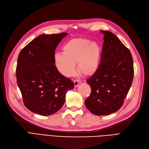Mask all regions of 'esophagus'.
Returning <instances> with one entry per match:
<instances>
[{
  "instance_id": "34e87169",
  "label": "esophagus",
  "mask_w": 149,
  "mask_h": 149,
  "mask_svg": "<svg viewBox=\"0 0 149 149\" xmlns=\"http://www.w3.org/2000/svg\"><path fill=\"white\" fill-rule=\"evenodd\" d=\"M81 83V81L80 80H74V86L75 87H77L79 84Z\"/></svg>"
}]
</instances>
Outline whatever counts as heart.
Segmentation results:
<instances>
[{
	"instance_id": "b5f03b06",
	"label": "heart",
	"mask_w": 149,
	"mask_h": 149,
	"mask_svg": "<svg viewBox=\"0 0 149 149\" xmlns=\"http://www.w3.org/2000/svg\"><path fill=\"white\" fill-rule=\"evenodd\" d=\"M63 53L54 55V64L59 72L65 77L72 75L75 64L79 72L84 76H91L97 71L100 62L101 48L98 43L86 38H73L66 42Z\"/></svg>"
}]
</instances>
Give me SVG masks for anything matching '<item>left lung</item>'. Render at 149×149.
I'll return each mask as SVG.
<instances>
[{"mask_svg": "<svg viewBox=\"0 0 149 149\" xmlns=\"http://www.w3.org/2000/svg\"><path fill=\"white\" fill-rule=\"evenodd\" d=\"M101 32L104 34L101 63L86 80L91 92L85 101L90 112L99 116L111 114L122 106L134 76L133 60L129 49L111 32Z\"/></svg>", "mask_w": 149, "mask_h": 149, "instance_id": "obj_1", "label": "left lung"}]
</instances>
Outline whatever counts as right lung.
<instances>
[{
  "label": "right lung",
  "instance_id": "right-lung-1",
  "mask_svg": "<svg viewBox=\"0 0 149 149\" xmlns=\"http://www.w3.org/2000/svg\"><path fill=\"white\" fill-rule=\"evenodd\" d=\"M67 33L42 34L21 49L16 75L24 106L31 112L48 116L58 112L74 83L54 64V50Z\"/></svg>",
  "mask_w": 149,
  "mask_h": 149
}]
</instances>
